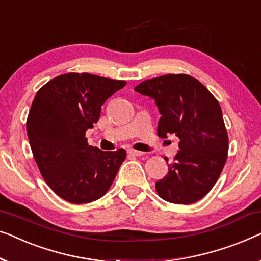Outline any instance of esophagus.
Segmentation results:
<instances>
[{
	"mask_svg": "<svg viewBox=\"0 0 261 261\" xmlns=\"http://www.w3.org/2000/svg\"><path fill=\"white\" fill-rule=\"evenodd\" d=\"M127 153H129L130 156H134V157H141V156L144 155V153H143V152L137 151V150H132V149L127 150Z\"/></svg>",
	"mask_w": 261,
	"mask_h": 261,
	"instance_id": "34e87169",
	"label": "esophagus"
}]
</instances>
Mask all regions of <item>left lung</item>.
Segmentation results:
<instances>
[{
	"label": "left lung",
	"mask_w": 261,
	"mask_h": 261,
	"mask_svg": "<svg viewBox=\"0 0 261 261\" xmlns=\"http://www.w3.org/2000/svg\"><path fill=\"white\" fill-rule=\"evenodd\" d=\"M135 91L155 100L162 116L157 135L167 138L175 134L179 138V151L168 164V174L156 182L159 195L177 204L201 200L218 181L228 152V135L218 100L187 74L145 80Z\"/></svg>",
	"instance_id": "left-lung-1"
}]
</instances>
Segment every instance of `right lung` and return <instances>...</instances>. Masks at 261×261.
I'll use <instances>...</instances> for the list:
<instances>
[{
	"instance_id": "1",
	"label": "right lung",
	"mask_w": 261,
	"mask_h": 261,
	"mask_svg": "<svg viewBox=\"0 0 261 261\" xmlns=\"http://www.w3.org/2000/svg\"><path fill=\"white\" fill-rule=\"evenodd\" d=\"M126 82L90 73H66L38 91L27 118L33 156L50 189L71 203L105 195L126 152L89 145L86 131L100 117L101 105Z\"/></svg>"
}]
</instances>
